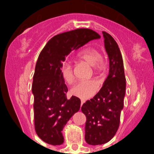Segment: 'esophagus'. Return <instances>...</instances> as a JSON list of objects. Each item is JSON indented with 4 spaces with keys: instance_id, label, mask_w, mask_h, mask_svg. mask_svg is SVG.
Instances as JSON below:
<instances>
[{
    "instance_id": "esophagus-1",
    "label": "esophagus",
    "mask_w": 154,
    "mask_h": 154,
    "mask_svg": "<svg viewBox=\"0 0 154 154\" xmlns=\"http://www.w3.org/2000/svg\"><path fill=\"white\" fill-rule=\"evenodd\" d=\"M84 100H81V106H82V105H83V103H84Z\"/></svg>"
}]
</instances>
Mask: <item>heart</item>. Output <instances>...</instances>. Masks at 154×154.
Wrapping results in <instances>:
<instances>
[{"mask_svg": "<svg viewBox=\"0 0 154 154\" xmlns=\"http://www.w3.org/2000/svg\"><path fill=\"white\" fill-rule=\"evenodd\" d=\"M79 57L91 66L97 68L103 67L102 56L97 50L93 48H86L79 54ZM60 74L63 80L68 83H71L74 79V72L71 63L65 62L60 66ZM99 89V83L94 80H80L76 83L71 89L73 95L78 97L83 100L90 98L96 94Z\"/></svg>", "mask_w": 154, "mask_h": 154, "instance_id": "1", "label": "heart"}]
</instances>
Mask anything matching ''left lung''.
<instances>
[{"instance_id": "left-lung-1", "label": "left lung", "mask_w": 154, "mask_h": 154, "mask_svg": "<svg viewBox=\"0 0 154 154\" xmlns=\"http://www.w3.org/2000/svg\"><path fill=\"white\" fill-rule=\"evenodd\" d=\"M104 47L109 61V74L100 91L81 107L86 116L85 140L88 144H103L116 135L124 108L126 78L123 59L117 42L103 32Z\"/></svg>"}]
</instances>
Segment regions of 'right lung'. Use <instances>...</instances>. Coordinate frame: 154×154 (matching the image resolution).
<instances>
[{"label": "right lung", "mask_w": 154, "mask_h": 154, "mask_svg": "<svg viewBox=\"0 0 154 154\" xmlns=\"http://www.w3.org/2000/svg\"><path fill=\"white\" fill-rule=\"evenodd\" d=\"M100 38L92 29H77L54 36L40 53L32 86L34 125L38 136L46 143L64 142L62 131L81 103L75 96L67 99L68 88L60 74L62 63L72 51Z\"/></svg>", "instance_id": "add662e5"}]
</instances>
